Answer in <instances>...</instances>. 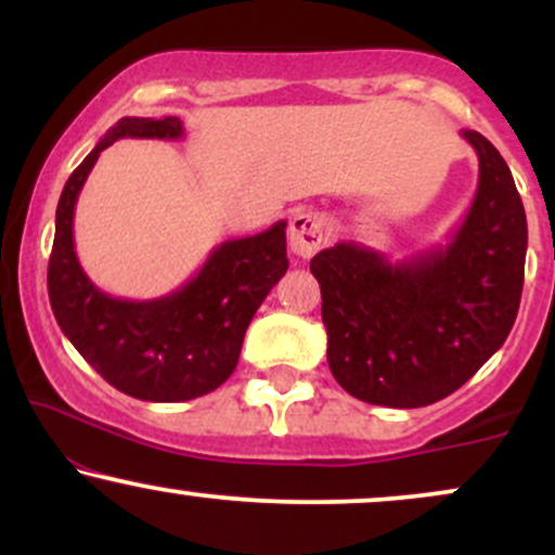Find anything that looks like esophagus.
I'll return each mask as SVG.
<instances>
[{
    "instance_id": "obj_1",
    "label": "esophagus",
    "mask_w": 555,
    "mask_h": 555,
    "mask_svg": "<svg viewBox=\"0 0 555 555\" xmlns=\"http://www.w3.org/2000/svg\"><path fill=\"white\" fill-rule=\"evenodd\" d=\"M326 221L318 214H297L289 221V247L299 258H313L326 245Z\"/></svg>"
}]
</instances>
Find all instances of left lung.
<instances>
[{"label": "left lung", "mask_w": 555, "mask_h": 555, "mask_svg": "<svg viewBox=\"0 0 555 555\" xmlns=\"http://www.w3.org/2000/svg\"><path fill=\"white\" fill-rule=\"evenodd\" d=\"M480 180L467 216L443 247L388 260L358 242L321 250L328 367L367 404L428 406L467 384L506 341L525 284L527 216L512 171L480 132Z\"/></svg>", "instance_id": "1"}]
</instances>
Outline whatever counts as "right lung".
I'll return each mask as SVG.
<instances>
[{
    "mask_svg": "<svg viewBox=\"0 0 555 555\" xmlns=\"http://www.w3.org/2000/svg\"><path fill=\"white\" fill-rule=\"evenodd\" d=\"M177 117H122L69 175L56 206L49 302L62 334L106 384L143 401H188L219 388L237 367L242 339L273 284L289 269L286 221L214 247L201 271L158 299L106 295L80 269L75 203L99 154L119 138H182Z\"/></svg>",
    "mask_w": 555,
    "mask_h": 555,
    "instance_id": "1",
    "label": "right lung"
}]
</instances>
